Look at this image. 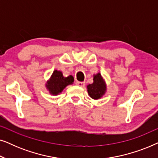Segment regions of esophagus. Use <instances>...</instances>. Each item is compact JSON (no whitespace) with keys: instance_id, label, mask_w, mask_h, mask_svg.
I'll return each mask as SVG.
<instances>
[{"instance_id":"esophagus-1","label":"esophagus","mask_w":158,"mask_h":158,"mask_svg":"<svg viewBox=\"0 0 158 158\" xmlns=\"http://www.w3.org/2000/svg\"><path fill=\"white\" fill-rule=\"evenodd\" d=\"M76 84L78 86H81V87H84L85 85V82H81V81H77Z\"/></svg>"}]
</instances>
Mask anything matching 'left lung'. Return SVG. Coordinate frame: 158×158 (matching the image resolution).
Returning a JSON list of instances; mask_svg holds the SVG:
<instances>
[{"label": "left lung", "mask_w": 158, "mask_h": 158, "mask_svg": "<svg viewBox=\"0 0 158 158\" xmlns=\"http://www.w3.org/2000/svg\"><path fill=\"white\" fill-rule=\"evenodd\" d=\"M88 93L89 96L94 99H99L102 97L106 90V86L101 73L95 75L94 83L87 86Z\"/></svg>", "instance_id": "8db88e82"}]
</instances>
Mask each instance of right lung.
<instances>
[{
	"mask_svg": "<svg viewBox=\"0 0 158 158\" xmlns=\"http://www.w3.org/2000/svg\"><path fill=\"white\" fill-rule=\"evenodd\" d=\"M74 78L72 75L63 77L62 73L55 70L52 75L49 81L47 83V88L52 95H57L61 93L67 85L73 84Z\"/></svg>",
	"mask_w": 158,
	"mask_h": 158,
	"instance_id": "right-lung-1",
	"label": "right lung"
}]
</instances>
